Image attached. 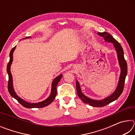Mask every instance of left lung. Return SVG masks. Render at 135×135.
Here are the masks:
<instances>
[{
  "mask_svg": "<svg viewBox=\"0 0 135 135\" xmlns=\"http://www.w3.org/2000/svg\"><path fill=\"white\" fill-rule=\"evenodd\" d=\"M98 34L99 36L104 37V40H105L106 42L113 43L116 51H117L118 62H119V64L121 67V74L117 88L115 90V92H114L111 95H110L108 97H107L105 99L100 100H95L93 99H91L90 98L86 97V96H84L81 92L80 87L79 83L77 80H76V90L79 97L80 98L82 101H83L84 103L88 104L89 105L92 107H101L105 106L111 103V102H113L114 100H116L122 93L123 89H124L126 77L127 73V65L124 57V52H123V49L120 43H118L117 41L110 35V34L107 33V32L98 33Z\"/></svg>",
  "mask_w": 135,
  "mask_h": 135,
  "instance_id": "obj_1",
  "label": "left lung"
}]
</instances>
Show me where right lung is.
<instances>
[{
	"label": "right lung",
	"instance_id": "obj_1",
	"mask_svg": "<svg viewBox=\"0 0 135 135\" xmlns=\"http://www.w3.org/2000/svg\"><path fill=\"white\" fill-rule=\"evenodd\" d=\"M30 37H26L24 38H29ZM16 46L11 49V51L10 52L9 54V56H10V59L7 65V72L8 74V77H9V80H8V89L10 95L12 96L13 98H14L16 100H17V101L19 102V103L22 105V106L26 107V108H43V107H45L46 106L50 104H51L53 100L55 99V98L56 97V93H57V90H56V86L58 85V83L60 81V80L62 78V74L59 75L58 77H56L55 79L54 80L53 82H52V91H51V93L50 95L48 98H47L46 99L43 100V101H42L40 102H38V103H30V102H28L24 100L23 99H22L21 98H20L16 94V93L15 92L14 90H13V85H12V74H11V64L12 62L13 61V52L14 51V50L15 49Z\"/></svg>",
	"mask_w": 135,
	"mask_h": 135
}]
</instances>
